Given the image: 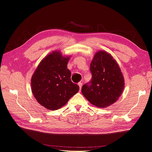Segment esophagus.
I'll list each match as a JSON object with an SVG mask.
<instances>
[{"mask_svg":"<svg viewBox=\"0 0 152 152\" xmlns=\"http://www.w3.org/2000/svg\"><path fill=\"white\" fill-rule=\"evenodd\" d=\"M78 85L80 86V90H81V87H82V85H83V83H82V82H80V83H78Z\"/></svg>","mask_w":152,"mask_h":152,"instance_id":"34e87169","label":"esophagus"}]
</instances>
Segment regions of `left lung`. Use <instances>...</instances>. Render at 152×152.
I'll list each match as a JSON object with an SVG mask.
<instances>
[{"mask_svg":"<svg viewBox=\"0 0 152 152\" xmlns=\"http://www.w3.org/2000/svg\"><path fill=\"white\" fill-rule=\"evenodd\" d=\"M90 70L92 79L81 88L85 97L99 107L109 106L118 100L124 88V79L113 58L106 51L97 52Z\"/></svg>","mask_w":152,"mask_h":152,"instance_id":"1","label":"left lung"}]
</instances>
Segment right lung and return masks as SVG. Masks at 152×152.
<instances>
[{
    "mask_svg": "<svg viewBox=\"0 0 152 152\" xmlns=\"http://www.w3.org/2000/svg\"><path fill=\"white\" fill-rule=\"evenodd\" d=\"M69 59L60 51H53L40 62L32 77L33 95L47 109H59L79 91V86L72 83L71 72L67 68Z\"/></svg>",
    "mask_w": 152,
    "mask_h": 152,
    "instance_id": "1",
    "label": "right lung"
}]
</instances>
